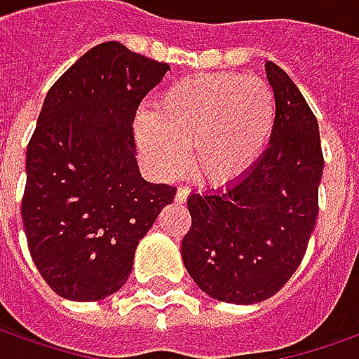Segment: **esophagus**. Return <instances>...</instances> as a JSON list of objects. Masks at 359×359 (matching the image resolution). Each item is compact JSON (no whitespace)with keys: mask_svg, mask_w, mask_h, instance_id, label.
I'll use <instances>...</instances> for the list:
<instances>
[{"mask_svg":"<svg viewBox=\"0 0 359 359\" xmlns=\"http://www.w3.org/2000/svg\"><path fill=\"white\" fill-rule=\"evenodd\" d=\"M187 197H189V189H187V187H180V189L175 191V201H177V203H185Z\"/></svg>","mask_w":359,"mask_h":359,"instance_id":"34e87169","label":"esophagus"}]
</instances>
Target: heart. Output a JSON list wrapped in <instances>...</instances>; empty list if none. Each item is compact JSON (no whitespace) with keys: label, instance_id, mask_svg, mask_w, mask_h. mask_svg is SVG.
<instances>
[{"label":"heart","instance_id":"obj_1","mask_svg":"<svg viewBox=\"0 0 359 359\" xmlns=\"http://www.w3.org/2000/svg\"><path fill=\"white\" fill-rule=\"evenodd\" d=\"M278 115L276 93L258 76L212 72L174 81L158 93L154 111H138L135 140L150 170L174 180L187 165L226 185L248 174L264 154Z\"/></svg>","mask_w":359,"mask_h":359}]
</instances>
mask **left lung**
Returning a JSON list of instances; mask_svg holds the SVG:
<instances>
[{"instance_id":"left-lung-1","label":"left lung","mask_w":359,"mask_h":359,"mask_svg":"<svg viewBox=\"0 0 359 359\" xmlns=\"http://www.w3.org/2000/svg\"><path fill=\"white\" fill-rule=\"evenodd\" d=\"M266 72L278 103L269 147L224 191L187 197L185 269L209 297L234 305L266 301L287 283L318 217V123L278 64L266 62Z\"/></svg>"}]
</instances>
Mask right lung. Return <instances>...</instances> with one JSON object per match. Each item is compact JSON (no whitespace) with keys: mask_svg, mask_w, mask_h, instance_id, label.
<instances>
[{"mask_svg":"<svg viewBox=\"0 0 359 359\" xmlns=\"http://www.w3.org/2000/svg\"><path fill=\"white\" fill-rule=\"evenodd\" d=\"M170 66L109 41L46 93L27 147L21 217L36 269L54 293L100 301L125 285L140 238L174 201L147 182L133 121Z\"/></svg>","mask_w":359,"mask_h":359,"instance_id":"right-lung-1","label":"right lung"}]
</instances>
